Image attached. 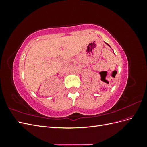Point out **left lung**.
<instances>
[{"instance_id":"left-lung-1","label":"left lung","mask_w":147,"mask_h":147,"mask_svg":"<svg viewBox=\"0 0 147 147\" xmlns=\"http://www.w3.org/2000/svg\"><path fill=\"white\" fill-rule=\"evenodd\" d=\"M106 43V44H107V45L108 46H109V47H110V45H109V44H108V43ZM110 48H111V47H110ZM117 71H115V74H117ZM116 74H115V75H114V76H115V75H116Z\"/></svg>"}]
</instances>
